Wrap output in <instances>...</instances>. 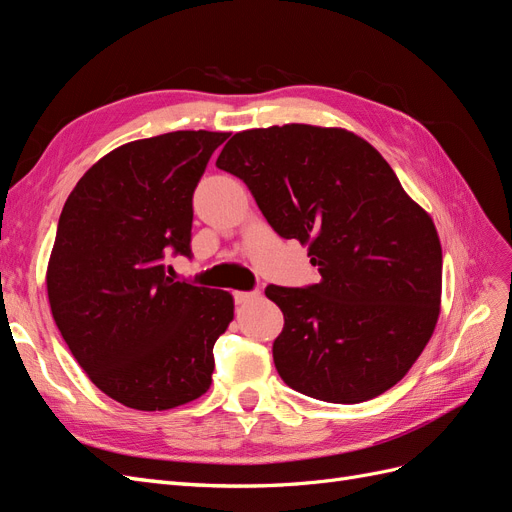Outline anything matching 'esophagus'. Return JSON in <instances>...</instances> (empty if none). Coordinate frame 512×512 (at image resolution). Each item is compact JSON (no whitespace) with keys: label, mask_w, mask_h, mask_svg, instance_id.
Instances as JSON below:
<instances>
[{"label":"esophagus","mask_w":512,"mask_h":512,"mask_svg":"<svg viewBox=\"0 0 512 512\" xmlns=\"http://www.w3.org/2000/svg\"><path fill=\"white\" fill-rule=\"evenodd\" d=\"M232 297H235V303H237V305H245V303H250V301L258 299L260 292H258V290H252V292L237 290V292H232Z\"/></svg>","instance_id":"obj_1"}]
</instances>
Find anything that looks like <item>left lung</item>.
<instances>
[{"instance_id":"obj_1","label":"left lung","mask_w":512,"mask_h":512,"mask_svg":"<svg viewBox=\"0 0 512 512\" xmlns=\"http://www.w3.org/2000/svg\"><path fill=\"white\" fill-rule=\"evenodd\" d=\"M215 166L243 179L271 228L309 245L320 282L267 286L284 314L277 374L307 397L389 391L436 329L442 247L429 215L361 136L305 123L245 130Z\"/></svg>"}]
</instances>
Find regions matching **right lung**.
I'll list each match as a JSON object with an SVG mask.
<instances>
[{"instance_id":"add662e5","label":"right lung","mask_w":512,"mask_h":512,"mask_svg":"<svg viewBox=\"0 0 512 512\" xmlns=\"http://www.w3.org/2000/svg\"><path fill=\"white\" fill-rule=\"evenodd\" d=\"M226 132L179 130L121 145L91 166L59 215L46 290L61 337L102 393L170 410L211 386L232 320L224 290L175 282L192 258V196Z\"/></svg>"}]
</instances>
